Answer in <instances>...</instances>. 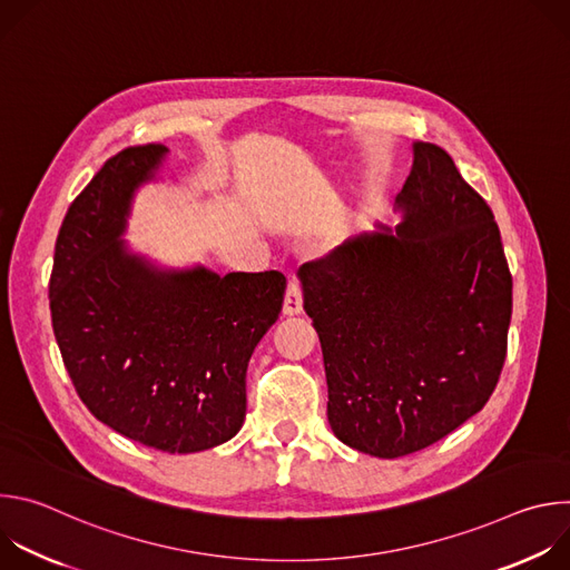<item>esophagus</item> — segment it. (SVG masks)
<instances>
[{"label":"esophagus","instance_id":"34e87169","mask_svg":"<svg viewBox=\"0 0 570 570\" xmlns=\"http://www.w3.org/2000/svg\"><path fill=\"white\" fill-rule=\"evenodd\" d=\"M302 284L297 277L288 279V288H286V297H284V313L286 315H297L302 313Z\"/></svg>","mask_w":570,"mask_h":570}]
</instances>
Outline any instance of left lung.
Returning a JSON list of instances; mask_svg holds the SVG:
<instances>
[{"instance_id":"1","label":"left lung","mask_w":570,"mask_h":570,"mask_svg":"<svg viewBox=\"0 0 570 570\" xmlns=\"http://www.w3.org/2000/svg\"><path fill=\"white\" fill-rule=\"evenodd\" d=\"M396 205V236L363 234L299 268L332 431L376 458L422 451L482 411L512 317L494 214L444 148L415 144Z\"/></svg>"}]
</instances>
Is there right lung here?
I'll use <instances>...</instances> for the list:
<instances>
[{"mask_svg": "<svg viewBox=\"0 0 570 570\" xmlns=\"http://www.w3.org/2000/svg\"><path fill=\"white\" fill-rule=\"evenodd\" d=\"M165 153L128 146L73 198L56 238L49 306L88 411L144 446L194 453L243 426L248 361L279 317L286 277L157 273L126 255L117 236L132 191Z\"/></svg>", "mask_w": 570, "mask_h": 570, "instance_id": "obj_1", "label": "right lung"}]
</instances>
